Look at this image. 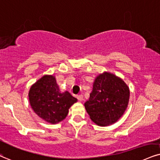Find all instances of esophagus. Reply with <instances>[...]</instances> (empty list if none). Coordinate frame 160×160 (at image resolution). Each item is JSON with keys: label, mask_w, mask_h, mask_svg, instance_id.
<instances>
[{"label": "esophagus", "mask_w": 160, "mask_h": 160, "mask_svg": "<svg viewBox=\"0 0 160 160\" xmlns=\"http://www.w3.org/2000/svg\"><path fill=\"white\" fill-rule=\"evenodd\" d=\"M76 97L79 101H82V100H83V95H82V94H79V95L77 96Z\"/></svg>", "instance_id": "obj_1"}]
</instances>
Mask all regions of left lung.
<instances>
[{"label":"left lung","instance_id":"8db88e82","mask_svg":"<svg viewBox=\"0 0 160 160\" xmlns=\"http://www.w3.org/2000/svg\"><path fill=\"white\" fill-rule=\"evenodd\" d=\"M129 97V88L125 82L115 75L104 72L95 79L84 106L92 122L98 125H109L123 115Z\"/></svg>","mask_w":160,"mask_h":160}]
</instances>
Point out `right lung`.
Returning a JSON list of instances; mask_svg holds the SVG:
<instances>
[{
  "label": "right lung",
  "instance_id": "obj_1",
  "mask_svg": "<svg viewBox=\"0 0 160 160\" xmlns=\"http://www.w3.org/2000/svg\"><path fill=\"white\" fill-rule=\"evenodd\" d=\"M29 99L35 113L51 124L64 119L69 108L77 102L69 92H59L52 76H44L35 82L29 90Z\"/></svg>",
  "mask_w": 160,
  "mask_h": 160
}]
</instances>
